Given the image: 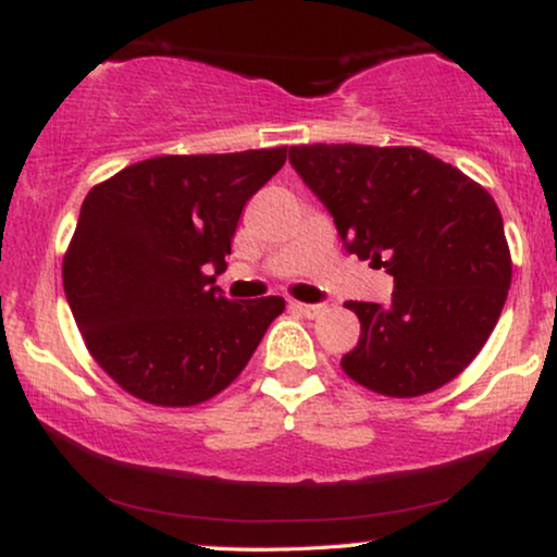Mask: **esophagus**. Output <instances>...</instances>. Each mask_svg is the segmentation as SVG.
<instances>
[{
    "mask_svg": "<svg viewBox=\"0 0 557 557\" xmlns=\"http://www.w3.org/2000/svg\"><path fill=\"white\" fill-rule=\"evenodd\" d=\"M289 307L294 312L305 314V318H318L325 310V305H305V301H289Z\"/></svg>",
    "mask_w": 557,
    "mask_h": 557,
    "instance_id": "34e87169",
    "label": "esophagus"
}]
</instances>
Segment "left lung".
<instances>
[{
  "instance_id": "left-lung-1",
  "label": "left lung",
  "mask_w": 557,
  "mask_h": 557,
  "mask_svg": "<svg viewBox=\"0 0 557 557\" xmlns=\"http://www.w3.org/2000/svg\"><path fill=\"white\" fill-rule=\"evenodd\" d=\"M289 162L351 256L395 278L393 299L348 301L361 338L341 359L387 397L434 393L485 346L511 286L504 219L485 188L418 147L312 144Z\"/></svg>"
}]
</instances>
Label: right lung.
I'll return each mask as SVG.
<instances>
[{"instance_id": "1", "label": "right lung", "mask_w": 557, "mask_h": 557, "mask_svg": "<svg viewBox=\"0 0 557 557\" xmlns=\"http://www.w3.org/2000/svg\"><path fill=\"white\" fill-rule=\"evenodd\" d=\"M284 162L286 147L164 154L89 190L64 292L92 359L126 393L168 408L209 400L284 312L281 297L226 299L214 286L245 203Z\"/></svg>"}]
</instances>
